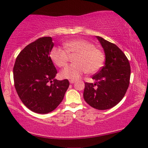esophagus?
Masks as SVG:
<instances>
[{"label":"esophagus","mask_w":148,"mask_h":148,"mask_svg":"<svg viewBox=\"0 0 148 148\" xmlns=\"http://www.w3.org/2000/svg\"><path fill=\"white\" fill-rule=\"evenodd\" d=\"M69 82H70V83H71V84H73V83H74L75 82V80H73V79H71V80H69Z\"/></svg>","instance_id":"obj_1"}]
</instances>
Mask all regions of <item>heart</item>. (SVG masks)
I'll return each instance as SVG.
<instances>
[{
    "mask_svg": "<svg viewBox=\"0 0 148 148\" xmlns=\"http://www.w3.org/2000/svg\"><path fill=\"white\" fill-rule=\"evenodd\" d=\"M65 49L54 47L50 53V58L59 68L65 66L70 56H75V63L65 67L60 72L63 78L75 79L83 74L95 73L100 71L105 63V55L95 45L84 39H76L64 43Z\"/></svg>",
    "mask_w": 148,
    "mask_h": 148,
    "instance_id": "obj_1",
    "label": "heart"
}]
</instances>
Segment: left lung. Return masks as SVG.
I'll return each mask as SVG.
<instances>
[{
    "label": "left lung",
    "instance_id": "left-lung-1",
    "mask_svg": "<svg viewBox=\"0 0 148 148\" xmlns=\"http://www.w3.org/2000/svg\"><path fill=\"white\" fill-rule=\"evenodd\" d=\"M105 54L106 63L92 75L94 83H85L83 97L95 109L114 107L123 98L130 84V65L125 53L115 44L97 36Z\"/></svg>",
    "mask_w": 148,
    "mask_h": 148
}]
</instances>
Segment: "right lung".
<instances>
[{
    "instance_id": "obj_1",
    "label": "right lung",
    "mask_w": 148,
    "mask_h": 148,
    "mask_svg": "<svg viewBox=\"0 0 148 148\" xmlns=\"http://www.w3.org/2000/svg\"><path fill=\"white\" fill-rule=\"evenodd\" d=\"M54 43L42 37L28 44L16 58L13 66L14 85L21 101L36 113L54 110L69 87L68 79H54L57 70L50 58Z\"/></svg>"
}]
</instances>
